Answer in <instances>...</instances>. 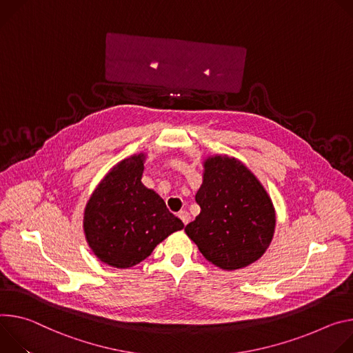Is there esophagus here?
Wrapping results in <instances>:
<instances>
[{"label": "esophagus", "instance_id": "obj_1", "mask_svg": "<svg viewBox=\"0 0 353 353\" xmlns=\"http://www.w3.org/2000/svg\"><path fill=\"white\" fill-rule=\"evenodd\" d=\"M178 217L182 220V223H183L185 225L189 223V219H190V217H189V213H188L186 210H181V212L178 213Z\"/></svg>", "mask_w": 353, "mask_h": 353}]
</instances>
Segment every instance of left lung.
Wrapping results in <instances>:
<instances>
[{
  "label": "left lung",
  "instance_id": "left-lung-1",
  "mask_svg": "<svg viewBox=\"0 0 353 353\" xmlns=\"http://www.w3.org/2000/svg\"><path fill=\"white\" fill-rule=\"evenodd\" d=\"M194 199L201 213L185 232L209 262L237 270L266 252L275 234V206L259 179L236 157H206Z\"/></svg>",
  "mask_w": 353,
  "mask_h": 353
}]
</instances>
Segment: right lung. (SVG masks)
I'll list each match as a JSON object with an SVG mask.
<instances>
[{"label": "right lung", "mask_w": 353, "mask_h": 353, "mask_svg": "<svg viewBox=\"0 0 353 353\" xmlns=\"http://www.w3.org/2000/svg\"><path fill=\"white\" fill-rule=\"evenodd\" d=\"M145 159L147 152L141 151L112 167L84 209L85 240L94 255L113 268L140 263L183 228L160 194L141 182Z\"/></svg>", "instance_id": "add662e5"}]
</instances>
